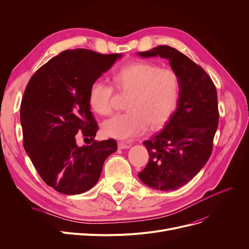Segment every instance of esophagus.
<instances>
[{
    "label": "esophagus",
    "mask_w": 249,
    "mask_h": 249,
    "mask_svg": "<svg viewBox=\"0 0 249 249\" xmlns=\"http://www.w3.org/2000/svg\"><path fill=\"white\" fill-rule=\"evenodd\" d=\"M130 147H131V145L126 144V143H123V142L118 143V148H119V149H128Z\"/></svg>",
    "instance_id": "34e87169"
}]
</instances>
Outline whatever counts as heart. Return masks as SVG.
<instances>
[{
	"mask_svg": "<svg viewBox=\"0 0 249 249\" xmlns=\"http://www.w3.org/2000/svg\"><path fill=\"white\" fill-rule=\"evenodd\" d=\"M113 84L123 94H129L126 113L118 114L102 124L103 134L118 140H127L162 126L175 112L179 99L180 80L173 69H160L149 61H136L114 72ZM112 87L96 81L88 93L89 108L107 116L112 111Z\"/></svg>",
	"mask_w": 249,
	"mask_h": 249,
	"instance_id": "1",
	"label": "heart"
}]
</instances>
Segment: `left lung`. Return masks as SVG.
Returning a JSON list of instances; mask_svg holds the SVG:
<instances>
[{
  "mask_svg": "<svg viewBox=\"0 0 249 249\" xmlns=\"http://www.w3.org/2000/svg\"><path fill=\"white\" fill-rule=\"evenodd\" d=\"M137 55L167 59L180 80L177 110L160 133L143 142L149 161L138 174L149 188L174 191L194 178L210 158L219 121L217 90L206 71L176 48L160 45Z\"/></svg>",
  "mask_w": 249,
  "mask_h": 249,
  "instance_id": "8db88e82",
  "label": "left lung"
}]
</instances>
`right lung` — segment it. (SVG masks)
I'll return each instance as SVG.
<instances>
[{
	"label": "right lung",
	"instance_id": "add662e5",
	"mask_svg": "<svg viewBox=\"0 0 249 249\" xmlns=\"http://www.w3.org/2000/svg\"><path fill=\"white\" fill-rule=\"evenodd\" d=\"M121 57L65 50L42 65L26 87L20 109L24 148L42 179L58 193L80 195L93 188L105 160L117 150L114 139L94 141L98 125L88 93ZM81 129L93 141L90 146L76 144Z\"/></svg>",
	"mask_w": 249,
	"mask_h": 249
}]
</instances>
